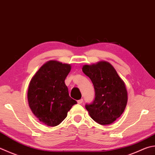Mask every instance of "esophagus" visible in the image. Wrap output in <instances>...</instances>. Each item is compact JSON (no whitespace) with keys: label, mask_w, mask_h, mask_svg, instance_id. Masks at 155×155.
I'll use <instances>...</instances> for the list:
<instances>
[{"label":"esophagus","mask_w":155,"mask_h":155,"mask_svg":"<svg viewBox=\"0 0 155 155\" xmlns=\"http://www.w3.org/2000/svg\"><path fill=\"white\" fill-rule=\"evenodd\" d=\"M82 102H83V99L81 98V99H80V100L78 101V104H81V103H82Z\"/></svg>","instance_id":"1"}]
</instances>
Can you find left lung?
Masks as SVG:
<instances>
[{
    "label": "left lung",
    "instance_id": "obj_1",
    "mask_svg": "<svg viewBox=\"0 0 155 155\" xmlns=\"http://www.w3.org/2000/svg\"><path fill=\"white\" fill-rule=\"evenodd\" d=\"M84 74L91 80L95 97L86 109L91 117L101 125L112 124L124 113L127 102L125 84L110 63L102 61L84 65Z\"/></svg>",
    "mask_w": 155,
    "mask_h": 155
}]
</instances>
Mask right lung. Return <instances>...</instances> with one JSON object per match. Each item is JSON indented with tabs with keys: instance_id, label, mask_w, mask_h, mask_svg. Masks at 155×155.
Listing matches in <instances>:
<instances>
[{
	"instance_id": "add662e5",
	"label": "right lung",
	"mask_w": 155,
	"mask_h": 155,
	"mask_svg": "<svg viewBox=\"0 0 155 155\" xmlns=\"http://www.w3.org/2000/svg\"><path fill=\"white\" fill-rule=\"evenodd\" d=\"M71 70L68 64L55 61L46 63L30 81L28 103L32 113L48 126L60 124L76 101L70 97L65 80Z\"/></svg>"
}]
</instances>
